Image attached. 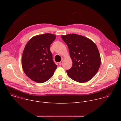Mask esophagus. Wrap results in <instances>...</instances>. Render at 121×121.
Wrapping results in <instances>:
<instances>
[{
    "label": "esophagus",
    "mask_w": 121,
    "mask_h": 121,
    "mask_svg": "<svg viewBox=\"0 0 121 121\" xmlns=\"http://www.w3.org/2000/svg\"><path fill=\"white\" fill-rule=\"evenodd\" d=\"M63 60H61V61L60 62H59V65H61L62 64V63H63Z\"/></svg>",
    "instance_id": "esophagus-1"
}]
</instances>
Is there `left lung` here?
<instances>
[{
  "label": "left lung",
  "mask_w": 121,
  "mask_h": 121,
  "mask_svg": "<svg viewBox=\"0 0 121 121\" xmlns=\"http://www.w3.org/2000/svg\"><path fill=\"white\" fill-rule=\"evenodd\" d=\"M67 44L73 64L67 70L68 77L80 83L90 80L100 65V56L96 45L90 39L76 34L62 35Z\"/></svg>",
  "instance_id": "left-lung-1"
}]
</instances>
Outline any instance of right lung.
<instances>
[{
    "label": "right lung",
    "mask_w": 121,
    "mask_h": 121,
    "mask_svg": "<svg viewBox=\"0 0 121 121\" xmlns=\"http://www.w3.org/2000/svg\"><path fill=\"white\" fill-rule=\"evenodd\" d=\"M56 37L54 34L45 33L33 37L26 44L22 65L24 73L32 80L43 83L53 76L57 65L50 47Z\"/></svg>",
    "instance_id": "add662e5"
}]
</instances>
